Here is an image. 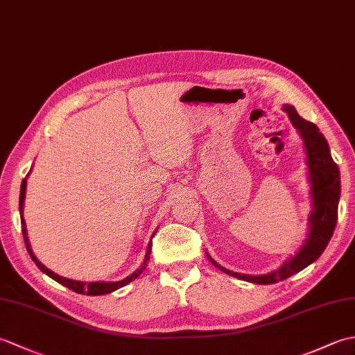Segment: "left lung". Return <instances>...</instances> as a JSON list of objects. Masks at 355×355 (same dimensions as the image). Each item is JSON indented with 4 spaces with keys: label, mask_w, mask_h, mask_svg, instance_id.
Here are the masks:
<instances>
[{
    "label": "left lung",
    "mask_w": 355,
    "mask_h": 355,
    "mask_svg": "<svg viewBox=\"0 0 355 355\" xmlns=\"http://www.w3.org/2000/svg\"><path fill=\"white\" fill-rule=\"evenodd\" d=\"M284 111L288 114L293 126L296 128L300 137L304 139L306 164L308 169H310L313 210L310 218H308L310 232H308L304 245L300 247V250L296 254L286 259L281 268L261 276L235 273V271L221 267L207 253L209 261L216 268L224 271L225 275L262 285L284 281V279L299 273L300 270H304L319 258L334 233L338 198H340V171H338V166L331 157L327 139L323 137L318 126L300 117L291 105H284Z\"/></svg>",
    "instance_id": "left-lung-1"
}]
</instances>
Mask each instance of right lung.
I'll return each mask as SVG.
<instances>
[{"label": "right lung", "instance_id": "1", "mask_svg": "<svg viewBox=\"0 0 355 355\" xmlns=\"http://www.w3.org/2000/svg\"><path fill=\"white\" fill-rule=\"evenodd\" d=\"M26 186H27V182L26 178L22 180L21 183V193H19V214H21V225H22V236H24V243H26V247H27V252L30 254V258H32L35 261V263L37 266V268H40L42 273H45L47 276H50L51 279H55L56 282H59L61 285L67 286V288H70L71 291L74 293H79V294H88V296H102V294H108V293H112L116 291L119 288H122V286L128 285L130 282H132L135 277H139L140 273L143 270L146 268L148 266V261H149V254H150V250H153V241H149L148 244V248H146V254H145V261H143L141 267L139 270H135L132 275H130L128 277L122 279V281L119 282H79V281H73V279H67V277H62L59 276L56 273H53L51 270H49L47 267L44 266V263L40 262V259L36 258L32 247H30V241L27 238V227H26V221L24 218H22V207H24V198H26ZM157 232V230H155ZM154 232V233H155ZM154 236V235H153Z\"/></svg>", "mask_w": 355, "mask_h": 355}]
</instances>
